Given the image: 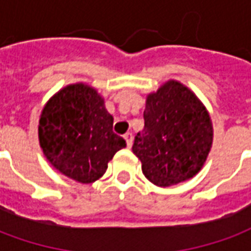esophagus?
I'll return each instance as SVG.
<instances>
[{"mask_svg":"<svg viewBox=\"0 0 251 251\" xmlns=\"http://www.w3.org/2000/svg\"><path fill=\"white\" fill-rule=\"evenodd\" d=\"M124 138H125L127 148H131V144H133V136H131V133H126L125 136H124Z\"/></svg>","mask_w":251,"mask_h":251,"instance_id":"esophagus-1","label":"esophagus"}]
</instances>
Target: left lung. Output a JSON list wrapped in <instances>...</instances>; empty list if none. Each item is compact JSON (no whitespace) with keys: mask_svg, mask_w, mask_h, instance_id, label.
I'll return each mask as SVG.
<instances>
[{"mask_svg":"<svg viewBox=\"0 0 251 251\" xmlns=\"http://www.w3.org/2000/svg\"><path fill=\"white\" fill-rule=\"evenodd\" d=\"M145 126L133 144L142 174L157 187H171L194 177L212 147L210 113L196 94L171 79L148 94Z\"/></svg>","mask_w":251,"mask_h":251,"instance_id":"1","label":"left lung"}]
</instances>
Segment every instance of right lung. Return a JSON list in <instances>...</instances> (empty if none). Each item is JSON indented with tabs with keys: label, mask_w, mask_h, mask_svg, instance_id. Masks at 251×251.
I'll list each match as a JSON object with an SVG mask.
<instances>
[{
	"label": "right lung",
	"mask_w": 251,
	"mask_h": 251,
	"mask_svg": "<svg viewBox=\"0 0 251 251\" xmlns=\"http://www.w3.org/2000/svg\"><path fill=\"white\" fill-rule=\"evenodd\" d=\"M39 142L47 160L60 174L82 184L102 177L125 140L113 131V115L97 88L68 84L41 110Z\"/></svg>",
	"instance_id": "obj_1"
}]
</instances>
